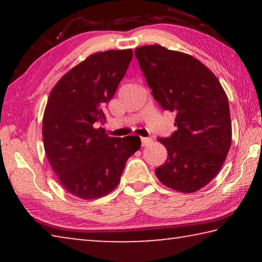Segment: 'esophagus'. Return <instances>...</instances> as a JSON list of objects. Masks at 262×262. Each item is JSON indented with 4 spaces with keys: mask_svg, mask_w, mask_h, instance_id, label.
<instances>
[{
    "mask_svg": "<svg viewBox=\"0 0 262 262\" xmlns=\"http://www.w3.org/2000/svg\"><path fill=\"white\" fill-rule=\"evenodd\" d=\"M141 142H142V147H147V145L151 143L152 140L149 139V137H141Z\"/></svg>",
    "mask_w": 262,
    "mask_h": 262,
    "instance_id": "1",
    "label": "esophagus"
}]
</instances>
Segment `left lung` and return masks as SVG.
Masks as SVG:
<instances>
[{
	"label": "left lung",
	"mask_w": 262,
	"mask_h": 262,
	"mask_svg": "<svg viewBox=\"0 0 262 262\" xmlns=\"http://www.w3.org/2000/svg\"><path fill=\"white\" fill-rule=\"evenodd\" d=\"M135 56L154 98L176 113L177 130L158 139L167 159L155 173L168 188L196 192L217 176L231 147L227 94L211 70L186 53L148 45Z\"/></svg>",
	"instance_id": "obj_1"
}]
</instances>
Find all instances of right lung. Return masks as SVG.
<instances>
[{
    "label": "right lung",
    "mask_w": 262,
    "mask_h": 262,
    "mask_svg": "<svg viewBox=\"0 0 262 262\" xmlns=\"http://www.w3.org/2000/svg\"><path fill=\"white\" fill-rule=\"evenodd\" d=\"M132 57V50L91 54L64 74L48 97L43 148L62 187L79 199L92 200L112 192L127 159L141 147L139 136L110 137L95 128L106 121L104 107Z\"/></svg>",
    "instance_id": "right-lung-1"
}]
</instances>
